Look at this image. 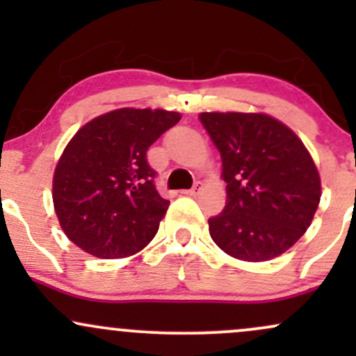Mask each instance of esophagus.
Segmentation results:
<instances>
[{"label": "esophagus", "mask_w": 356, "mask_h": 356, "mask_svg": "<svg viewBox=\"0 0 356 356\" xmlns=\"http://www.w3.org/2000/svg\"><path fill=\"white\" fill-rule=\"evenodd\" d=\"M201 189H202V184H201V182H195L192 189H189V191H182V194H186V195H197L199 192H201Z\"/></svg>", "instance_id": "1"}]
</instances>
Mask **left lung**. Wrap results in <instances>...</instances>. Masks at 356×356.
<instances>
[{"label":"left lung","instance_id":"1","mask_svg":"<svg viewBox=\"0 0 356 356\" xmlns=\"http://www.w3.org/2000/svg\"><path fill=\"white\" fill-rule=\"evenodd\" d=\"M222 159L226 207L211 238L243 261L283 254L312 224L321 197L316 165L291 129L264 113L199 115Z\"/></svg>","mask_w":356,"mask_h":356}]
</instances>
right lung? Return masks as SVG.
<instances>
[{
	"mask_svg": "<svg viewBox=\"0 0 356 356\" xmlns=\"http://www.w3.org/2000/svg\"><path fill=\"white\" fill-rule=\"evenodd\" d=\"M179 120L161 108H118L73 136L53 175L55 212L73 244L115 259L154 239L169 201L155 189L147 150Z\"/></svg>",
	"mask_w": 356,
	"mask_h": 356,
	"instance_id": "add662e5",
	"label": "right lung"
}]
</instances>
